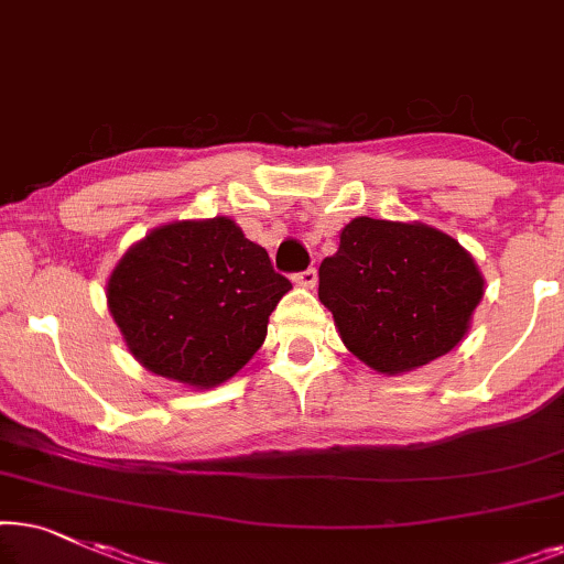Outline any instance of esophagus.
Masks as SVG:
<instances>
[{
  "label": "esophagus",
  "mask_w": 564,
  "mask_h": 564,
  "mask_svg": "<svg viewBox=\"0 0 564 564\" xmlns=\"http://www.w3.org/2000/svg\"><path fill=\"white\" fill-rule=\"evenodd\" d=\"M294 281L304 289H314V286H317V270L306 268V270H302V273L294 275Z\"/></svg>",
  "instance_id": "34e87169"
}]
</instances>
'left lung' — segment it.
<instances>
[{"label":"left lung","mask_w":564,"mask_h":564,"mask_svg":"<svg viewBox=\"0 0 564 564\" xmlns=\"http://www.w3.org/2000/svg\"><path fill=\"white\" fill-rule=\"evenodd\" d=\"M485 278L454 237L358 216L319 265V302L345 348L379 373L420 369L467 335Z\"/></svg>","instance_id":"1"}]
</instances>
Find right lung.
Masks as SVG:
<instances>
[{"mask_svg": "<svg viewBox=\"0 0 564 564\" xmlns=\"http://www.w3.org/2000/svg\"><path fill=\"white\" fill-rule=\"evenodd\" d=\"M289 289L268 252L216 216L164 224L133 245L110 273L108 310L147 371L208 389L258 352Z\"/></svg>", "mask_w": 564, "mask_h": 564, "instance_id": "1", "label": "right lung"}]
</instances>
